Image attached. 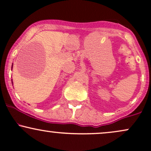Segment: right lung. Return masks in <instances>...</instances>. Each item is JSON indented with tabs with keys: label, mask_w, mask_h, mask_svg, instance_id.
<instances>
[{
	"label": "right lung",
	"mask_w": 151,
	"mask_h": 151,
	"mask_svg": "<svg viewBox=\"0 0 151 151\" xmlns=\"http://www.w3.org/2000/svg\"><path fill=\"white\" fill-rule=\"evenodd\" d=\"M12 68H13V66H12ZM12 83H13V82H12Z\"/></svg>",
	"instance_id": "add662e5"
}]
</instances>
